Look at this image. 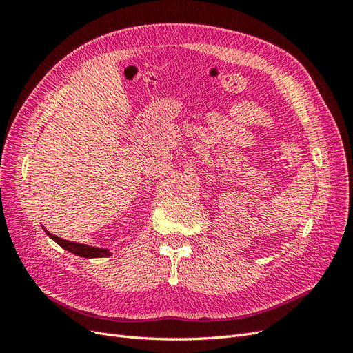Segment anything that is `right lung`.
<instances>
[{
    "mask_svg": "<svg viewBox=\"0 0 353 353\" xmlns=\"http://www.w3.org/2000/svg\"><path fill=\"white\" fill-rule=\"evenodd\" d=\"M48 236L54 240L57 244H60L63 249H66L74 254L82 256V258H103V256H109L112 254L110 252H108L105 249H100V248H92V245H87V244H79V243H73V241H68L63 240L57 236H52L48 231H46Z\"/></svg>",
    "mask_w": 353,
    "mask_h": 353,
    "instance_id": "1",
    "label": "right lung"
}]
</instances>
